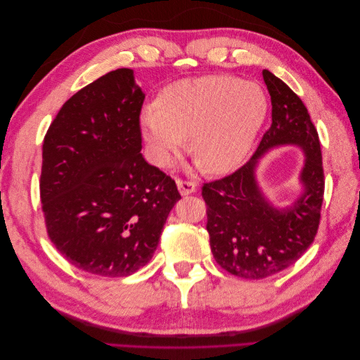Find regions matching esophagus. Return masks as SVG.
<instances>
[{"label":"esophagus","instance_id":"esophagus-1","mask_svg":"<svg viewBox=\"0 0 360 360\" xmlns=\"http://www.w3.org/2000/svg\"><path fill=\"white\" fill-rule=\"evenodd\" d=\"M177 188H179L181 195H191V193H193L195 191H197V183H193L191 180H181V179H179L177 180Z\"/></svg>","mask_w":360,"mask_h":360}]
</instances>
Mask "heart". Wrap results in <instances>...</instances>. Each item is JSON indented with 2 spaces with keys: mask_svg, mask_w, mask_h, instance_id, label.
Masks as SVG:
<instances>
[{
  "mask_svg": "<svg viewBox=\"0 0 360 360\" xmlns=\"http://www.w3.org/2000/svg\"><path fill=\"white\" fill-rule=\"evenodd\" d=\"M269 111L257 82L209 75L163 89L158 106L141 115L143 135L160 167H169L189 138V153L201 169L224 174L245 160Z\"/></svg>",
  "mask_w": 360,
  "mask_h": 360,
  "instance_id": "heart-1",
  "label": "heart"
}]
</instances>
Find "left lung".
<instances>
[{"mask_svg":"<svg viewBox=\"0 0 360 360\" xmlns=\"http://www.w3.org/2000/svg\"><path fill=\"white\" fill-rule=\"evenodd\" d=\"M263 78L271 126L243 167L201 188L216 263L245 279H264L296 263L319 231L324 195L320 139L307 106L274 73L263 70ZM285 143L302 146L307 155L301 174L305 191L288 210H275L256 186L255 168L269 148Z\"/></svg>","mask_w":360,"mask_h":360,"instance_id":"8db88e82","label":"left lung"}]
</instances>
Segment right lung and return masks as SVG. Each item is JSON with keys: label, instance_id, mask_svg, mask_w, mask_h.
<instances>
[{"label": "right lung", "instance_id": "right-lung-1", "mask_svg": "<svg viewBox=\"0 0 360 360\" xmlns=\"http://www.w3.org/2000/svg\"><path fill=\"white\" fill-rule=\"evenodd\" d=\"M146 94L117 69L61 106L43 139L40 200L51 242L86 274L120 278L153 257L181 197L143 155Z\"/></svg>", "mask_w": 360, "mask_h": 360}]
</instances>
